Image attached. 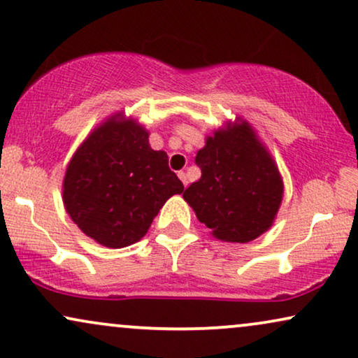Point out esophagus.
Returning <instances> with one entry per match:
<instances>
[{
    "label": "esophagus",
    "mask_w": 358,
    "mask_h": 358,
    "mask_svg": "<svg viewBox=\"0 0 358 358\" xmlns=\"http://www.w3.org/2000/svg\"><path fill=\"white\" fill-rule=\"evenodd\" d=\"M178 178L182 180V183L185 185V187H187L188 180H187V173H185V171H178Z\"/></svg>",
    "instance_id": "34e87169"
}]
</instances>
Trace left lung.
Here are the masks:
<instances>
[{
  "instance_id": "1",
  "label": "left lung",
  "mask_w": 358,
  "mask_h": 358,
  "mask_svg": "<svg viewBox=\"0 0 358 358\" xmlns=\"http://www.w3.org/2000/svg\"><path fill=\"white\" fill-rule=\"evenodd\" d=\"M195 163L201 176L183 198L217 238L247 243L268 230L283 185L273 160L247 123L210 136Z\"/></svg>"
}]
</instances>
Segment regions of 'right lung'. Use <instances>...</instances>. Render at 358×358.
<instances>
[{"label":"right lung","instance_id":"right-lung-1","mask_svg":"<svg viewBox=\"0 0 358 358\" xmlns=\"http://www.w3.org/2000/svg\"><path fill=\"white\" fill-rule=\"evenodd\" d=\"M183 183L131 120L110 118L80 146L68 165L63 201L81 231L110 248L143 238L153 218Z\"/></svg>","mask_w":358,"mask_h":358}]
</instances>
